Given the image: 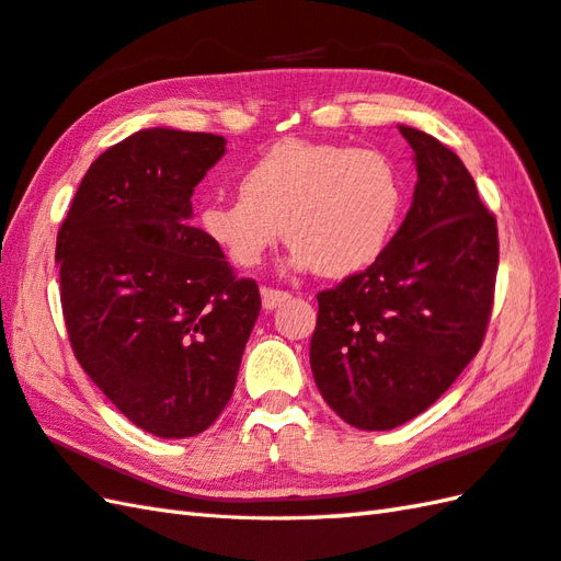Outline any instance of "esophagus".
Listing matches in <instances>:
<instances>
[{
    "label": "esophagus",
    "instance_id": "esophagus-1",
    "mask_svg": "<svg viewBox=\"0 0 561 561\" xmlns=\"http://www.w3.org/2000/svg\"><path fill=\"white\" fill-rule=\"evenodd\" d=\"M260 296H263V308H267V310H275L277 306H282L284 301H289L291 298L289 291L272 289V286H263V289H260Z\"/></svg>",
    "mask_w": 561,
    "mask_h": 561
}]
</instances>
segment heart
Wrapping results in <instances>:
<instances>
[{"label":"heart","instance_id":"obj_1","mask_svg":"<svg viewBox=\"0 0 561 561\" xmlns=\"http://www.w3.org/2000/svg\"><path fill=\"white\" fill-rule=\"evenodd\" d=\"M401 201L385 152L286 140L245 169L241 195L203 207L201 229L233 265L255 267L286 227L294 267L342 279L385 253Z\"/></svg>","mask_w":561,"mask_h":561}]
</instances>
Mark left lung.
Segmentation results:
<instances>
[{"label":"left lung","instance_id":"left-lung-1","mask_svg":"<svg viewBox=\"0 0 561 561\" xmlns=\"http://www.w3.org/2000/svg\"><path fill=\"white\" fill-rule=\"evenodd\" d=\"M419 181L385 253L318 294L310 368L322 399L358 430H392L447 392L483 344L500 243L457 152L411 126Z\"/></svg>","mask_w":561,"mask_h":561}]
</instances>
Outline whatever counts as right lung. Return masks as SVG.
Here are the masks:
<instances>
[{
  "label": "right lung",
  "mask_w": 561,
  "mask_h": 561,
  "mask_svg": "<svg viewBox=\"0 0 561 561\" xmlns=\"http://www.w3.org/2000/svg\"><path fill=\"white\" fill-rule=\"evenodd\" d=\"M225 152L215 134L140 128L90 164L57 237L73 354L154 437L217 421L260 312L257 284L191 227L193 188Z\"/></svg>",
  "instance_id": "add662e5"
}]
</instances>
